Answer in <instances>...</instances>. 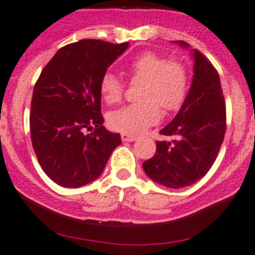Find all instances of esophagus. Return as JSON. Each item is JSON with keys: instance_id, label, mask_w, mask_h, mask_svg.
<instances>
[{"instance_id": "esophagus-1", "label": "esophagus", "mask_w": 255, "mask_h": 255, "mask_svg": "<svg viewBox=\"0 0 255 255\" xmlns=\"http://www.w3.org/2000/svg\"><path fill=\"white\" fill-rule=\"evenodd\" d=\"M137 139V135L134 134H127V133H123L122 134V141L125 142H133Z\"/></svg>"}]
</instances>
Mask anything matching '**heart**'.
Returning a JSON list of instances; mask_svg holds the SVG:
<instances>
[{
    "label": "heart",
    "instance_id": "b5f03b06",
    "mask_svg": "<svg viewBox=\"0 0 255 255\" xmlns=\"http://www.w3.org/2000/svg\"><path fill=\"white\" fill-rule=\"evenodd\" d=\"M130 82H141L137 103L128 104L108 114L112 129L123 133H139L158 122L161 106L166 113L178 111L189 92V71L178 59H167L152 50L142 51L126 64ZM125 83L116 74L107 71L99 82V92L107 104L123 98Z\"/></svg>",
    "mask_w": 255,
    "mask_h": 255
}]
</instances>
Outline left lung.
<instances>
[{"label":"left lung","instance_id":"8db88e82","mask_svg":"<svg viewBox=\"0 0 255 255\" xmlns=\"http://www.w3.org/2000/svg\"><path fill=\"white\" fill-rule=\"evenodd\" d=\"M180 45L187 46L181 41ZM194 79L177 116L160 130L172 141H157L156 153L144 161L149 178L171 189L195 184L210 170L227 129V107L215 66L194 50Z\"/></svg>","mask_w":255,"mask_h":255}]
</instances>
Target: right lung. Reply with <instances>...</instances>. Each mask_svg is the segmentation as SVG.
<instances>
[{"mask_svg":"<svg viewBox=\"0 0 255 255\" xmlns=\"http://www.w3.org/2000/svg\"><path fill=\"white\" fill-rule=\"evenodd\" d=\"M127 47L80 40L59 49L40 74L31 99V142L44 172L60 186L94 181L122 142L103 126L99 82Z\"/></svg>","mask_w":255,"mask_h":255,"instance_id":"1","label":"right lung"}]
</instances>
